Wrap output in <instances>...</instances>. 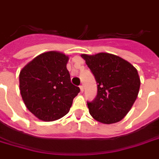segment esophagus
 Here are the masks:
<instances>
[{
    "label": "esophagus",
    "instance_id": "esophagus-1",
    "mask_svg": "<svg viewBox=\"0 0 159 159\" xmlns=\"http://www.w3.org/2000/svg\"><path fill=\"white\" fill-rule=\"evenodd\" d=\"M80 88L81 92H83V91H84V85H82V84H81V85H80Z\"/></svg>",
    "mask_w": 159,
    "mask_h": 159
}]
</instances>
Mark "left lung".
<instances>
[{
	"mask_svg": "<svg viewBox=\"0 0 159 159\" xmlns=\"http://www.w3.org/2000/svg\"><path fill=\"white\" fill-rule=\"evenodd\" d=\"M97 84L95 99L87 102L89 112L97 121L113 124L129 113L138 96V72L125 59L109 53L83 54Z\"/></svg>",
	"mask_w": 159,
	"mask_h": 159,
	"instance_id": "obj_1",
	"label": "left lung"
}]
</instances>
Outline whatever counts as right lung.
Masks as SVG:
<instances>
[{
  "label": "right lung",
  "instance_id": "1",
  "mask_svg": "<svg viewBox=\"0 0 159 159\" xmlns=\"http://www.w3.org/2000/svg\"><path fill=\"white\" fill-rule=\"evenodd\" d=\"M68 57L57 52L40 54L20 72L19 87L24 102L43 121L61 119L68 113L80 89L71 83Z\"/></svg>",
  "mask_w": 159,
  "mask_h": 159
}]
</instances>
